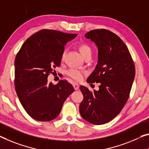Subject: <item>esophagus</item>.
Here are the masks:
<instances>
[{
    "label": "esophagus",
    "mask_w": 149,
    "mask_h": 149,
    "mask_svg": "<svg viewBox=\"0 0 149 149\" xmlns=\"http://www.w3.org/2000/svg\"><path fill=\"white\" fill-rule=\"evenodd\" d=\"M73 86H74V90H78L79 88V85L77 83H74L73 84Z\"/></svg>",
    "instance_id": "34e87169"
}]
</instances>
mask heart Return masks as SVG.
<instances>
[{
  "instance_id": "1",
  "label": "heart",
  "mask_w": 149,
  "mask_h": 149,
  "mask_svg": "<svg viewBox=\"0 0 149 149\" xmlns=\"http://www.w3.org/2000/svg\"><path fill=\"white\" fill-rule=\"evenodd\" d=\"M79 49L83 58L86 56L91 57V55H92V49H91V47L88 45L85 44V43L81 44L79 46ZM65 54V51H63L61 54V60L64 59ZM67 74L68 77L72 78V79L75 80V81H81L83 79L84 72L82 70L76 69V68H71V69L68 70L67 72Z\"/></svg>"
}]
</instances>
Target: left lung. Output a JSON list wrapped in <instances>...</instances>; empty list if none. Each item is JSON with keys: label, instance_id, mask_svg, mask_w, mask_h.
Segmentation results:
<instances>
[{"label": "left lung", "instance_id": "1", "mask_svg": "<svg viewBox=\"0 0 149 149\" xmlns=\"http://www.w3.org/2000/svg\"><path fill=\"white\" fill-rule=\"evenodd\" d=\"M98 48V63L88 77V83L99 82V90L92 93L80 86L84 98L79 106L84 120L102 125L115 118L127 102L135 76V67L130 52L119 36L106 29L85 34Z\"/></svg>", "mask_w": 149, "mask_h": 149}]
</instances>
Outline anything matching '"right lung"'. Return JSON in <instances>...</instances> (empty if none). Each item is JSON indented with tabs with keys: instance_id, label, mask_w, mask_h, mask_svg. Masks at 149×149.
Returning <instances> with one entry per match:
<instances>
[{
	"instance_id": "1",
	"label": "right lung",
	"mask_w": 149,
	"mask_h": 149,
	"mask_svg": "<svg viewBox=\"0 0 149 149\" xmlns=\"http://www.w3.org/2000/svg\"><path fill=\"white\" fill-rule=\"evenodd\" d=\"M77 36L55 30L43 29L34 34L20 48L15 61V86L22 106L30 116L50 121L61 113L64 102L74 89L67 81L54 85L48 76L59 67L68 41Z\"/></svg>"
}]
</instances>
